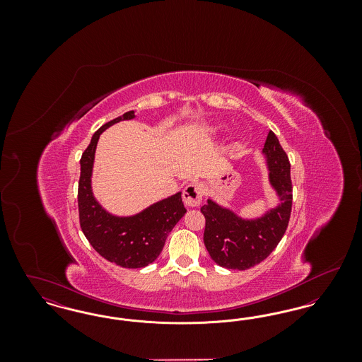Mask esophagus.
Segmentation results:
<instances>
[{"mask_svg": "<svg viewBox=\"0 0 362 362\" xmlns=\"http://www.w3.org/2000/svg\"><path fill=\"white\" fill-rule=\"evenodd\" d=\"M204 197V189L199 183H189L183 191V202L189 207L201 205Z\"/></svg>", "mask_w": 362, "mask_h": 362, "instance_id": "1", "label": "esophagus"}]
</instances>
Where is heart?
Segmentation results:
<instances>
[{
  "instance_id": "heart-1",
  "label": "heart",
  "mask_w": 362,
  "mask_h": 362,
  "mask_svg": "<svg viewBox=\"0 0 362 362\" xmlns=\"http://www.w3.org/2000/svg\"><path fill=\"white\" fill-rule=\"evenodd\" d=\"M218 130H221V127H214V129H213V130H211V132H213V133H217V132H218Z\"/></svg>"
}]
</instances>
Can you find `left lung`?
Listing matches in <instances>:
<instances>
[{
    "label": "left lung",
    "instance_id": "obj_1",
    "mask_svg": "<svg viewBox=\"0 0 362 362\" xmlns=\"http://www.w3.org/2000/svg\"><path fill=\"white\" fill-rule=\"evenodd\" d=\"M263 155L269 168V182L279 204L262 217L247 220L211 199L201 207L206 224L204 243L210 258L218 266L247 270L267 258L285 235L292 211L291 163L273 132L264 142Z\"/></svg>",
    "mask_w": 362,
    "mask_h": 362
}]
</instances>
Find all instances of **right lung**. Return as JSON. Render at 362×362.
I'll return each instance as SVG.
<instances>
[{
	"label": "right lung",
	"instance_id": "1",
	"mask_svg": "<svg viewBox=\"0 0 362 362\" xmlns=\"http://www.w3.org/2000/svg\"><path fill=\"white\" fill-rule=\"evenodd\" d=\"M134 114V111L124 112L107 122L92 136L80 160L78 182V216L86 239L104 259L126 269H139L155 262L163 251L168 233L187 211L182 202V192L130 217L112 216L95 199L90 177L99 137L114 123L133 119Z\"/></svg>",
	"mask_w": 362,
	"mask_h": 362
}]
</instances>
